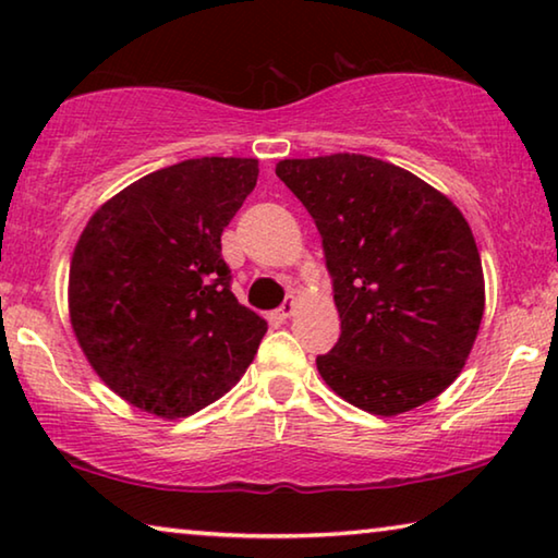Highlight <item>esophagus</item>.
<instances>
[{"mask_svg": "<svg viewBox=\"0 0 558 558\" xmlns=\"http://www.w3.org/2000/svg\"><path fill=\"white\" fill-rule=\"evenodd\" d=\"M295 315V300H288L286 305H282L280 310H278V317L280 319H288V317H292Z\"/></svg>", "mask_w": 558, "mask_h": 558, "instance_id": "1", "label": "esophagus"}]
</instances>
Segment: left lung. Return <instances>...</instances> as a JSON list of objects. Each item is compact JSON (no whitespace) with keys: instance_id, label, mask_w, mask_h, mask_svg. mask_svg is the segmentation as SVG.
I'll use <instances>...</instances> for the list:
<instances>
[{"instance_id":"8db88e82","label":"left lung","mask_w":558,"mask_h":558,"mask_svg":"<svg viewBox=\"0 0 558 558\" xmlns=\"http://www.w3.org/2000/svg\"><path fill=\"white\" fill-rule=\"evenodd\" d=\"M323 235L342 335L317 369L356 409L396 415L456 381L485 310L483 263L456 206L364 155L282 159Z\"/></svg>"}]
</instances>
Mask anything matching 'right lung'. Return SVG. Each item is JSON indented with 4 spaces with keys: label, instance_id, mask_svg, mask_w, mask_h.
Listing matches in <instances>:
<instances>
[{
    "label": "right lung",
    "instance_id": "right-lung-1",
    "mask_svg": "<svg viewBox=\"0 0 558 558\" xmlns=\"http://www.w3.org/2000/svg\"><path fill=\"white\" fill-rule=\"evenodd\" d=\"M258 159L157 169L93 214L73 251L71 325L88 362L137 409L182 418L241 379L268 323L231 292L221 233Z\"/></svg>",
    "mask_w": 558,
    "mask_h": 558
}]
</instances>
